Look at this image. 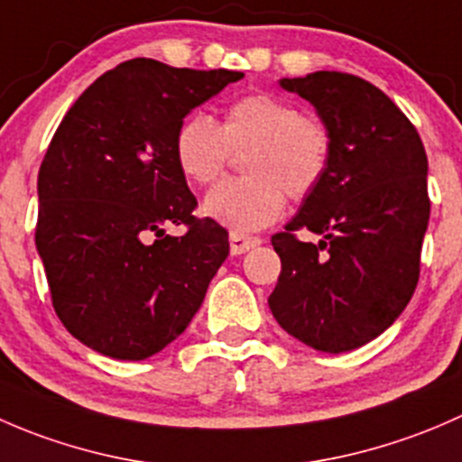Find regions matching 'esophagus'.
Here are the masks:
<instances>
[{
  "label": "esophagus",
  "mask_w": 462,
  "mask_h": 462,
  "mask_svg": "<svg viewBox=\"0 0 462 462\" xmlns=\"http://www.w3.org/2000/svg\"><path fill=\"white\" fill-rule=\"evenodd\" d=\"M259 244H261L259 236H248V235H241V232H230V253L232 254H244Z\"/></svg>",
  "instance_id": "1"
}]
</instances>
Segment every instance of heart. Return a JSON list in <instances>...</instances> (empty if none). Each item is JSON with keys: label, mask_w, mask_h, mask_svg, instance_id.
Here are the masks:
<instances>
[{"label": "heart", "mask_w": 462, "mask_h": 462, "mask_svg": "<svg viewBox=\"0 0 462 462\" xmlns=\"http://www.w3.org/2000/svg\"><path fill=\"white\" fill-rule=\"evenodd\" d=\"M245 153V179L226 180L205 197V217L232 232H254L277 221L288 197L306 201L321 188L333 161V136L319 118L273 93H250L232 102L221 125L194 111L174 134V158L194 185H212Z\"/></svg>", "instance_id": "1"}]
</instances>
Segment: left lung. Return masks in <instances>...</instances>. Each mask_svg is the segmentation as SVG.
Here are the masks:
<instances>
[{
	"instance_id": "1",
	"label": "left lung",
	"mask_w": 462,
	"mask_h": 462,
	"mask_svg": "<svg viewBox=\"0 0 462 462\" xmlns=\"http://www.w3.org/2000/svg\"><path fill=\"white\" fill-rule=\"evenodd\" d=\"M282 87L313 102L333 161L318 192L273 235L282 274L268 304L300 342L353 351L384 333L418 286L431 209L427 153L411 120L362 78L318 71ZM300 229L320 244L301 242Z\"/></svg>"
}]
</instances>
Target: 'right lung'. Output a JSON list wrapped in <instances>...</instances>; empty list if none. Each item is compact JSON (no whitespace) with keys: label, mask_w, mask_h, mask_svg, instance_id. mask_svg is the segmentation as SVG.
Wrapping results in <instances>:
<instances>
[{"label":"right lung","mask_w":462,"mask_h":462,"mask_svg":"<svg viewBox=\"0 0 462 462\" xmlns=\"http://www.w3.org/2000/svg\"><path fill=\"white\" fill-rule=\"evenodd\" d=\"M241 78L134 58L102 73L55 129L37 174L35 245L55 313L93 351L144 360L201 309L230 244L214 218L194 217L174 134ZM170 225L186 235L165 236Z\"/></svg>","instance_id":"obj_1"}]
</instances>
